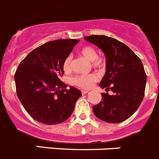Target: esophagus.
<instances>
[{
	"label": "esophagus",
	"mask_w": 159,
	"mask_h": 159,
	"mask_svg": "<svg viewBox=\"0 0 159 159\" xmlns=\"http://www.w3.org/2000/svg\"><path fill=\"white\" fill-rule=\"evenodd\" d=\"M88 90H81V93H82V94L83 95H84V94H87V93H88Z\"/></svg>",
	"instance_id": "esophagus-1"
}]
</instances>
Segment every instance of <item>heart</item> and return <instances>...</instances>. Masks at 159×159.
I'll use <instances>...</instances> for the list:
<instances>
[{
	"label": "heart",
	"instance_id": "heart-1",
	"mask_svg": "<svg viewBox=\"0 0 159 159\" xmlns=\"http://www.w3.org/2000/svg\"><path fill=\"white\" fill-rule=\"evenodd\" d=\"M79 53L86 59L91 62L93 67L101 69L105 68V59L98 55L97 50L90 45H85L79 50ZM62 69L66 72H70L72 69V56L68 55L62 63ZM98 80L96 74L90 73L87 75H75L72 78V84L81 89H90Z\"/></svg>",
	"mask_w": 159,
	"mask_h": 159
}]
</instances>
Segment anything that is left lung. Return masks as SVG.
<instances>
[{"label":"left lung","instance_id":"left-lung-1","mask_svg":"<svg viewBox=\"0 0 159 159\" xmlns=\"http://www.w3.org/2000/svg\"><path fill=\"white\" fill-rule=\"evenodd\" d=\"M84 40L101 48L106 58V72L101 88L114 93H102V101L93 107V114L102 121L119 123L129 119L143 101L147 76L140 58L126 44L112 37L92 35Z\"/></svg>","mask_w":159,"mask_h":159}]
</instances>
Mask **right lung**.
<instances>
[{"label":"right lung","instance_id":"right-lung-1","mask_svg":"<svg viewBox=\"0 0 159 159\" xmlns=\"http://www.w3.org/2000/svg\"><path fill=\"white\" fill-rule=\"evenodd\" d=\"M79 42L64 39L47 42L32 51L15 73L16 92L22 106L33 119L46 125L65 122L73 112L82 93L61 81L62 63Z\"/></svg>","mask_w":159,"mask_h":159}]
</instances>
